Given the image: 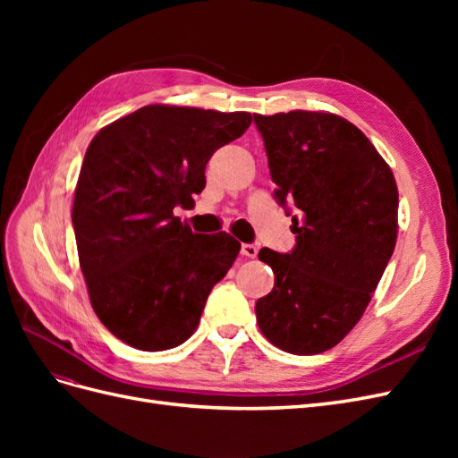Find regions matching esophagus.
Listing matches in <instances>:
<instances>
[{"mask_svg": "<svg viewBox=\"0 0 458 458\" xmlns=\"http://www.w3.org/2000/svg\"><path fill=\"white\" fill-rule=\"evenodd\" d=\"M241 254L244 258H256L258 256V246L256 244H242L241 246Z\"/></svg>", "mask_w": 458, "mask_h": 458, "instance_id": "1", "label": "esophagus"}]
</instances>
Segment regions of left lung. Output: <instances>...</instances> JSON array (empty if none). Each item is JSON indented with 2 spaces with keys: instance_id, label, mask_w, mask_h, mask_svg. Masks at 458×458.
<instances>
[{
  "instance_id": "obj_1",
  "label": "left lung",
  "mask_w": 458,
  "mask_h": 458,
  "mask_svg": "<svg viewBox=\"0 0 458 458\" xmlns=\"http://www.w3.org/2000/svg\"><path fill=\"white\" fill-rule=\"evenodd\" d=\"M296 246L261 248L275 286L256 301L259 330L276 348L315 355L335 348L363 317L397 239L390 165L352 122L330 113L254 114Z\"/></svg>"
}]
</instances>
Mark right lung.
Masks as SVG:
<instances>
[{"mask_svg": "<svg viewBox=\"0 0 458 458\" xmlns=\"http://www.w3.org/2000/svg\"><path fill=\"white\" fill-rule=\"evenodd\" d=\"M250 123V113L148 105L89 143L72 206L80 267L99 321L131 348L183 344L237 259L229 233H192L174 208L195 202L208 160Z\"/></svg>", "mask_w": 458, "mask_h": 458, "instance_id": "obj_1", "label": "right lung"}]
</instances>
